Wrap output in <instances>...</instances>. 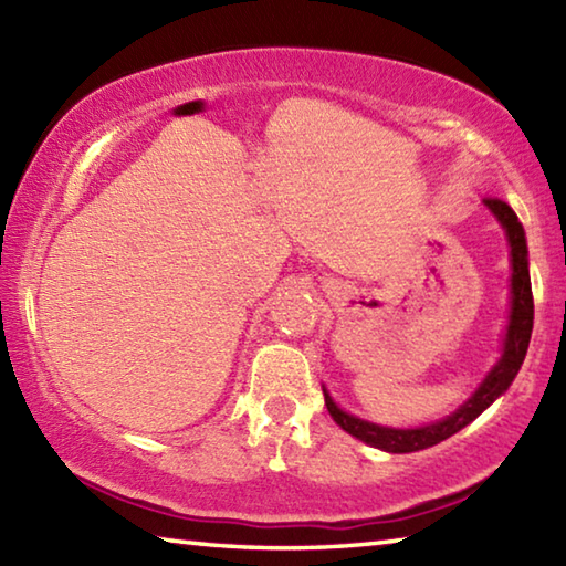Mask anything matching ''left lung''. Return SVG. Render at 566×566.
<instances>
[{
	"label": "left lung",
	"mask_w": 566,
	"mask_h": 566,
	"mask_svg": "<svg viewBox=\"0 0 566 566\" xmlns=\"http://www.w3.org/2000/svg\"><path fill=\"white\" fill-rule=\"evenodd\" d=\"M484 205L490 207L494 217L502 222L506 239H510V247H512V314H510V327H506L502 359L496 361V367L486 375L482 387L474 391V397L469 399L464 407H459L452 417L437 421V424L419 427V429H391V427L369 424V421L342 411L337 405H334L327 391H324V405H327L332 419L337 421L344 432H349L352 437H357L371 447L385 449V452H395V454L419 452V449L434 447L452 434H457L459 429H464L469 421H474L496 397L510 389L516 371H520L522 361L526 357V347H530L532 327H534L530 262H526L524 227L520 219H516L514 209L496 197H486Z\"/></svg>",
	"instance_id": "left-lung-1"
}]
</instances>
